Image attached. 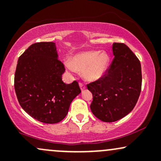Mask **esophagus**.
Instances as JSON below:
<instances>
[{
	"label": "esophagus",
	"mask_w": 161,
	"mask_h": 161,
	"mask_svg": "<svg viewBox=\"0 0 161 161\" xmlns=\"http://www.w3.org/2000/svg\"><path fill=\"white\" fill-rule=\"evenodd\" d=\"M79 87H80V88H81V90H82V91H83L84 89H86V86H85V85L82 82L79 83Z\"/></svg>",
	"instance_id": "esophagus-1"
}]
</instances>
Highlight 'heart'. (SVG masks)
<instances>
[{
    "mask_svg": "<svg viewBox=\"0 0 161 161\" xmlns=\"http://www.w3.org/2000/svg\"><path fill=\"white\" fill-rule=\"evenodd\" d=\"M110 64V57L105 51H88L76 53L66 60V68L71 73L82 72V77L94 82L103 76Z\"/></svg>",
    "mask_w": 161,
    "mask_h": 161,
    "instance_id": "b5f03b06",
    "label": "heart"
}]
</instances>
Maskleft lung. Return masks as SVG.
Segmentation results:
<instances>
[{"label": "left lung", "mask_w": 161, "mask_h": 161, "mask_svg": "<svg viewBox=\"0 0 161 161\" xmlns=\"http://www.w3.org/2000/svg\"><path fill=\"white\" fill-rule=\"evenodd\" d=\"M114 58L105 75L87 85L92 93L90 108L103 122L122 119L133 110L142 88V68L138 57L123 43L113 44Z\"/></svg>", "instance_id": "8db88e82"}]
</instances>
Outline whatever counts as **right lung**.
I'll return each mask as SVG.
<instances>
[{
  "instance_id": "add662e5",
  "label": "right lung",
  "mask_w": 161,
  "mask_h": 161,
  "mask_svg": "<svg viewBox=\"0 0 161 161\" xmlns=\"http://www.w3.org/2000/svg\"><path fill=\"white\" fill-rule=\"evenodd\" d=\"M64 72L54 42L32 44L19 57L14 88L20 106L29 115L49 124L66 117L81 89L76 81L63 82Z\"/></svg>"
}]
</instances>
